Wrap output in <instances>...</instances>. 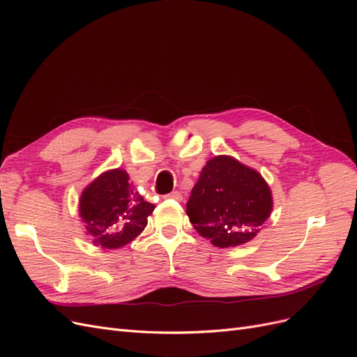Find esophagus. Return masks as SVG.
<instances>
[{"label": "esophagus", "instance_id": "obj_1", "mask_svg": "<svg viewBox=\"0 0 357 357\" xmlns=\"http://www.w3.org/2000/svg\"><path fill=\"white\" fill-rule=\"evenodd\" d=\"M165 198H169V199H176V201H181L183 197L181 193L178 190H172L171 193H168V195H165Z\"/></svg>", "mask_w": 357, "mask_h": 357}]
</instances>
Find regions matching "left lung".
<instances>
[{
  "instance_id": "8db88e82",
  "label": "left lung",
  "mask_w": 357,
  "mask_h": 357,
  "mask_svg": "<svg viewBox=\"0 0 357 357\" xmlns=\"http://www.w3.org/2000/svg\"><path fill=\"white\" fill-rule=\"evenodd\" d=\"M188 215L193 228L215 247L250 241L273 210V197L257 171L231 156H215L190 192Z\"/></svg>"
}]
</instances>
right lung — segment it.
Masks as SVG:
<instances>
[{
	"label": "right lung",
	"instance_id": "obj_1",
	"mask_svg": "<svg viewBox=\"0 0 357 357\" xmlns=\"http://www.w3.org/2000/svg\"><path fill=\"white\" fill-rule=\"evenodd\" d=\"M155 205L134 190L128 172L112 169L86 188L80 198V218L93 243L117 248L143 232Z\"/></svg>",
	"mask_w": 357,
	"mask_h": 357
}]
</instances>
